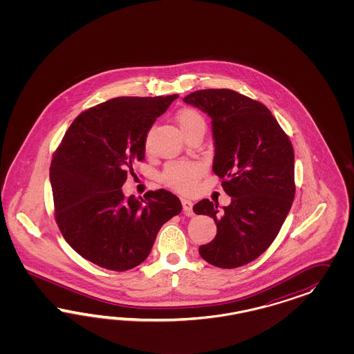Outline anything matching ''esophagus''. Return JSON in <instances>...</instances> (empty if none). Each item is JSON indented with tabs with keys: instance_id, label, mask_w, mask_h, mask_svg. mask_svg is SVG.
Listing matches in <instances>:
<instances>
[{
	"instance_id": "34e87169",
	"label": "esophagus",
	"mask_w": 354,
	"mask_h": 354,
	"mask_svg": "<svg viewBox=\"0 0 354 354\" xmlns=\"http://www.w3.org/2000/svg\"><path fill=\"white\" fill-rule=\"evenodd\" d=\"M182 205L183 212H184V214L188 215V216H191V215H193L192 201H189V200H185V198H182Z\"/></svg>"
}]
</instances>
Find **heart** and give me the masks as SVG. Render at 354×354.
<instances>
[{"mask_svg":"<svg viewBox=\"0 0 354 354\" xmlns=\"http://www.w3.org/2000/svg\"><path fill=\"white\" fill-rule=\"evenodd\" d=\"M176 122L184 135L194 129H205L203 114L194 107H183L176 114ZM149 145V141H147ZM205 174V166L200 162H171L162 172V182L174 191L191 193Z\"/></svg>","mask_w":354,"mask_h":354,"instance_id":"obj_1","label":"heart"}]
</instances>
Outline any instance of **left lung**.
Segmentation results:
<instances>
[{
	"mask_svg": "<svg viewBox=\"0 0 354 354\" xmlns=\"http://www.w3.org/2000/svg\"><path fill=\"white\" fill-rule=\"evenodd\" d=\"M212 118L213 171L232 197L228 206L201 200L196 214L216 225L200 256L216 268L254 261L278 236L295 198V154L288 135L263 104L231 89H200L183 98Z\"/></svg>",
	"mask_w": 354,
	"mask_h": 354,
	"instance_id": "1",
	"label": "left lung"
}]
</instances>
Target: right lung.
<instances>
[{
  "label": "right lung",
  "instance_id": "add662e5",
  "mask_svg": "<svg viewBox=\"0 0 354 354\" xmlns=\"http://www.w3.org/2000/svg\"><path fill=\"white\" fill-rule=\"evenodd\" d=\"M178 97H117L89 107L53 153L55 222L68 245L100 268H136L162 225L182 212L166 189L149 191L145 201L122 192L133 162L145 158L150 127Z\"/></svg>",
  "mask_w": 354,
  "mask_h": 354
}]
</instances>
